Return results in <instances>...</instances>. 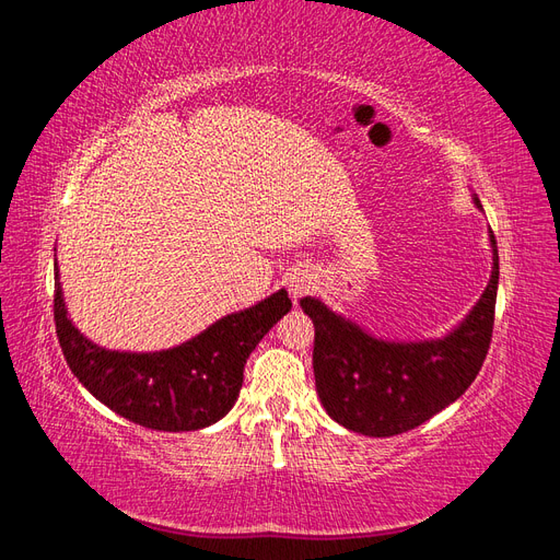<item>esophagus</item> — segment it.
<instances>
[{
    "instance_id": "obj_1",
    "label": "esophagus",
    "mask_w": 560,
    "mask_h": 560,
    "mask_svg": "<svg viewBox=\"0 0 560 560\" xmlns=\"http://www.w3.org/2000/svg\"><path fill=\"white\" fill-rule=\"evenodd\" d=\"M315 284V278L308 273V270H299V273H294V278L290 280V292L294 299H301L306 296Z\"/></svg>"
}]
</instances>
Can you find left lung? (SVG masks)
<instances>
[{
    "label": "left lung",
    "instance_id": "obj_1",
    "mask_svg": "<svg viewBox=\"0 0 560 560\" xmlns=\"http://www.w3.org/2000/svg\"><path fill=\"white\" fill-rule=\"evenodd\" d=\"M474 202L481 208L479 198ZM493 245V273L465 322L436 341L387 343L331 313L317 299H301L315 325V387L327 413L352 432L395 436L446 409L477 378L495 322L500 259Z\"/></svg>",
    "mask_w": 560,
    "mask_h": 560
}]
</instances>
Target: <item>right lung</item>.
Here are the masks:
<instances>
[{
    "mask_svg": "<svg viewBox=\"0 0 560 560\" xmlns=\"http://www.w3.org/2000/svg\"><path fill=\"white\" fill-rule=\"evenodd\" d=\"M290 308L280 290L177 348L138 354L91 343L67 317L58 278L54 292L56 334L79 383L118 416L161 432L200 430L226 416L243 387L249 352Z\"/></svg>",
    "mask_w": 560,
    "mask_h": 560,
    "instance_id": "1",
    "label": "right lung"
}]
</instances>
